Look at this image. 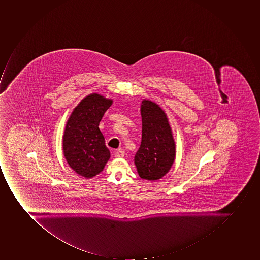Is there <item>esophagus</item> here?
Returning a JSON list of instances; mask_svg holds the SVG:
<instances>
[{
  "label": "esophagus",
  "instance_id": "1",
  "mask_svg": "<svg viewBox=\"0 0 260 260\" xmlns=\"http://www.w3.org/2000/svg\"><path fill=\"white\" fill-rule=\"evenodd\" d=\"M125 155V151H122V150H118V151H116L115 154H114V156L116 158H122L124 157Z\"/></svg>",
  "mask_w": 260,
  "mask_h": 260
}]
</instances>
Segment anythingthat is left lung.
<instances>
[{
	"instance_id": "8db88e82",
	"label": "left lung",
	"mask_w": 260,
	"mask_h": 260,
	"mask_svg": "<svg viewBox=\"0 0 260 260\" xmlns=\"http://www.w3.org/2000/svg\"><path fill=\"white\" fill-rule=\"evenodd\" d=\"M140 111L142 142L134 164L142 179L155 181L163 178L175 162V140L167 115L158 104L143 99Z\"/></svg>"
}]
</instances>
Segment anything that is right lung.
I'll return each mask as SVG.
<instances>
[{"label": "right lung", "mask_w": 260, "mask_h": 260, "mask_svg": "<svg viewBox=\"0 0 260 260\" xmlns=\"http://www.w3.org/2000/svg\"><path fill=\"white\" fill-rule=\"evenodd\" d=\"M112 104V99L92 93L74 108L66 124L64 156L71 168L85 179L99 175L110 158L99 125Z\"/></svg>", "instance_id": "obj_1"}]
</instances>
